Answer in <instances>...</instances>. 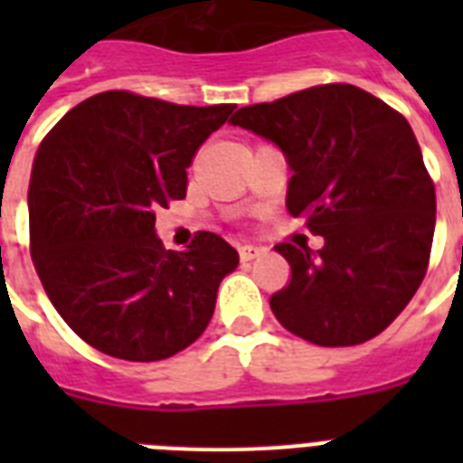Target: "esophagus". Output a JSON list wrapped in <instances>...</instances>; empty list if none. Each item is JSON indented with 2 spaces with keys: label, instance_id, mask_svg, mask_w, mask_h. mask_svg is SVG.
Wrapping results in <instances>:
<instances>
[{
  "label": "esophagus",
  "instance_id": "34e87169",
  "mask_svg": "<svg viewBox=\"0 0 463 463\" xmlns=\"http://www.w3.org/2000/svg\"><path fill=\"white\" fill-rule=\"evenodd\" d=\"M238 252H240V260L242 261H252V260H257V257H261V254L267 252V250H264V247H257V245H242Z\"/></svg>",
  "mask_w": 463,
  "mask_h": 463
}]
</instances>
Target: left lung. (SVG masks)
I'll use <instances>...</instances> for the list:
<instances>
[{"label":"left lung","instance_id":"obj_1","mask_svg":"<svg viewBox=\"0 0 463 463\" xmlns=\"http://www.w3.org/2000/svg\"><path fill=\"white\" fill-rule=\"evenodd\" d=\"M288 160L290 216L324 247L281 242L290 281L271 296L276 319L317 345H358L416 296L430 261L435 184L402 112L351 83H324L231 119Z\"/></svg>","mask_w":463,"mask_h":463}]
</instances>
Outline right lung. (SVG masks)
Wrapping results in <instances>:
<instances>
[{
    "mask_svg": "<svg viewBox=\"0 0 463 463\" xmlns=\"http://www.w3.org/2000/svg\"><path fill=\"white\" fill-rule=\"evenodd\" d=\"M232 110L105 90L40 144L28 187L33 264L61 319L105 355L165 360L209 326L238 252L206 231L187 252L165 250L156 211L184 199L192 158Z\"/></svg>",
    "mask_w": 463,
    "mask_h": 463,
    "instance_id": "add662e5",
    "label": "right lung"
}]
</instances>
